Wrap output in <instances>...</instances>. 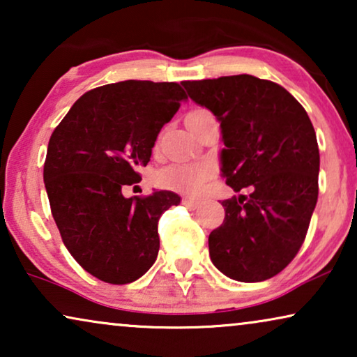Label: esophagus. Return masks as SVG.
<instances>
[{"mask_svg":"<svg viewBox=\"0 0 357 357\" xmlns=\"http://www.w3.org/2000/svg\"><path fill=\"white\" fill-rule=\"evenodd\" d=\"M182 203L185 204V206H187L188 209H197V208H199V202H197V199H192V198H183L182 199Z\"/></svg>","mask_w":357,"mask_h":357,"instance_id":"1","label":"esophagus"}]
</instances>
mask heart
Returning <instances> with one entry per match:
<instances>
[{
	"mask_svg": "<svg viewBox=\"0 0 357 357\" xmlns=\"http://www.w3.org/2000/svg\"><path fill=\"white\" fill-rule=\"evenodd\" d=\"M204 114H209V112L198 109L190 112L188 116ZM211 175L213 169L209 164H175L160 170L158 174V183L160 187L178 193L198 195Z\"/></svg>",
	"mask_w": 357,
	"mask_h": 357,
	"instance_id": "1",
	"label": "heart"
}]
</instances>
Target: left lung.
Masks as SVG:
<instances>
[{
	"instance_id": "obj_1",
	"label": "left lung",
	"mask_w": 357,
	"mask_h": 357,
	"mask_svg": "<svg viewBox=\"0 0 357 357\" xmlns=\"http://www.w3.org/2000/svg\"><path fill=\"white\" fill-rule=\"evenodd\" d=\"M182 84L221 123L226 183L252 192L222 202L226 218L208 238L213 265L236 281L270 280L299 252L319 198L309 115L284 87L250 75Z\"/></svg>"
}]
</instances>
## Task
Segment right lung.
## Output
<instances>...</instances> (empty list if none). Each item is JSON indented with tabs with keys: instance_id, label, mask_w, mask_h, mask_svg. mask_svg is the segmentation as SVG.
<instances>
[{
	"instance_id": "add662e5",
	"label": "right lung",
	"mask_w": 357,
	"mask_h": 357,
	"mask_svg": "<svg viewBox=\"0 0 357 357\" xmlns=\"http://www.w3.org/2000/svg\"><path fill=\"white\" fill-rule=\"evenodd\" d=\"M183 100L177 82L107 84L81 96L50 136L43 182L53 219L68 252L100 281L128 284L158 258L159 218L180 197L125 198L121 187L139 182L136 167Z\"/></svg>"
}]
</instances>
